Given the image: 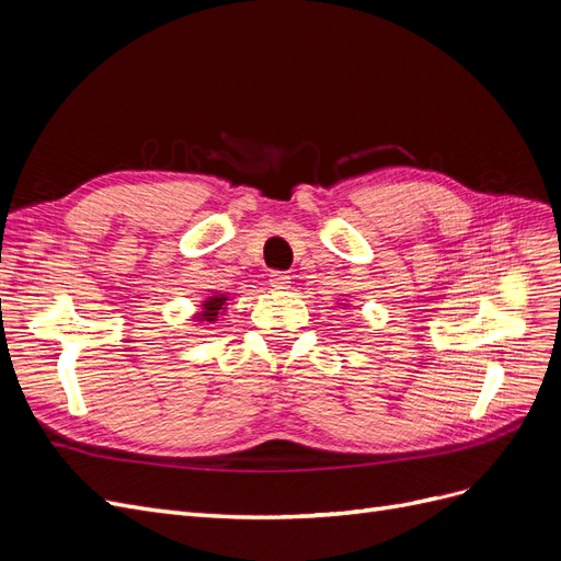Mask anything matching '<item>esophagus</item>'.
Returning <instances> with one entry per match:
<instances>
[{
  "mask_svg": "<svg viewBox=\"0 0 561 561\" xmlns=\"http://www.w3.org/2000/svg\"><path fill=\"white\" fill-rule=\"evenodd\" d=\"M268 280H271V285L278 287V290H287V285H290V276H287L285 271H271Z\"/></svg>",
  "mask_w": 561,
  "mask_h": 561,
  "instance_id": "1",
  "label": "esophagus"
}]
</instances>
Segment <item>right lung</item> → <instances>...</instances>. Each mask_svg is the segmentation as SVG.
<instances>
[{
  "label": "right lung",
  "mask_w": 561,
  "mask_h": 561,
  "mask_svg": "<svg viewBox=\"0 0 561 561\" xmlns=\"http://www.w3.org/2000/svg\"><path fill=\"white\" fill-rule=\"evenodd\" d=\"M225 301H227V297H210L206 304H203V313H201V318H206L208 322H213V320L217 318V313L222 311Z\"/></svg>",
  "instance_id": "obj_1"
}]
</instances>
